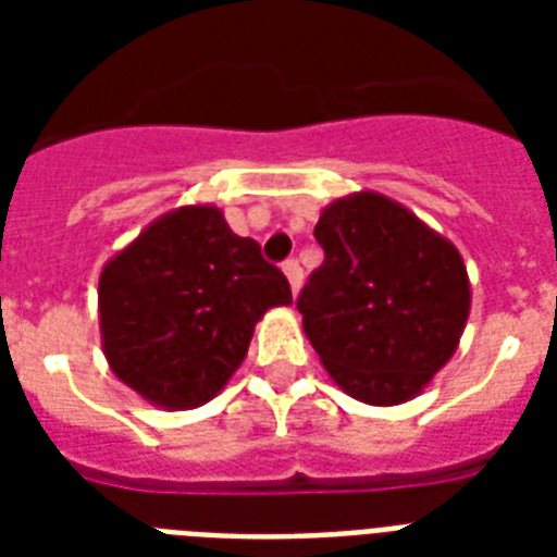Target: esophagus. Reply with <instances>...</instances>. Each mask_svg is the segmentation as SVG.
Segmentation results:
<instances>
[{
	"label": "esophagus",
	"instance_id": "obj_1",
	"mask_svg": "<svg viewBox=\"0 0 557 557\" xmlns=\"http://www.w3.org/2000/svg\"><path fill=\"white\" fill-rule=\"evenodd\" d=\"M283 274L288 277L292 295H297V292H300V286H304V269H300L295 260H286V262H283Z\"/></svg>",
	"mask_w": 557,
	"mask_h": 557
}]
</instances>
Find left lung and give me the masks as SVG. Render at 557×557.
I'll use <instances>...</instances> for the list:
<instances>
[{"label":"left lung","instance_id":"left-lung-1","mask_svg":"<svg viewBox=\"0 0 557 557\" xmlns=\"http://www.w3.org/2000/svg\"><path fill=\"white\" fill-rule=\"evenodd\" d=\"M323 265L297 297L323 370L364 405L419 396L457 352L471 283L457 245L375 190L321 210Z\"/></svg>","mask_w":557,"mask_h":557}]
</instances>
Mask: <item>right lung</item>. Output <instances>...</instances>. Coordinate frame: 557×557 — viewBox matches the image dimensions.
<instances>
[{
    "label": "right lung",
    "instance_id": "add662e5",
    "mask_svg": "<svg viewBox=\"0 0 557 557\" xmlns=\"http://www.w3.org/2000/svg\"><path fill=\"white\" fill-rule=\"evenodd\" d=\"M292 304L283 271L236 236L213 205H185L144 227L98 280L109 370L164 410L208 405L248 356L253 326Z\"/></svg>",
    "mask_w": 557,
    "mask_h": 557
}]
</instances>
